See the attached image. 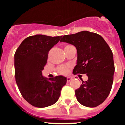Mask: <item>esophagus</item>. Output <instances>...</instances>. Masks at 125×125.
Listing matches in <instances>:
<instances>
[{
	"mask_svg": "<svg viewBox=\"0 0 125 125\" xmlns=\"http://www.w3.org/2000/svg\"><path fill=\"white\" fill-rule=\"evenodd\" d=\"M71 79H72V78H71V77H67V82L69 83V81L71 80Z\"/></svg>",
	"mask_w": 125,
	"mask_h": 125,
	"instance_id": "34e87169",
	"label": "esophagus"
}]
</instances>
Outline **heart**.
<instances>
[{
    "label": "heart",
    "instance_id": "obj_1",
    "mask_svg": "<svg viewBox=\"0 0 125 125\" xmlns=\"http://www.w3.org/2000/svg\"><path fill=\"white\" fill-rule=\"evenodd\" d=\"M66 46H65V47H66ZM68 69H69V66H66V65H61V66L57 67V73H59V74H66L68 73Z\"/></svg>",
    "mask_w": 125,
    "mask_h": 125
}]
</instances>
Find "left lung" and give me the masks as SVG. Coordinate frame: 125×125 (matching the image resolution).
Returning a JSON list of instances; mask_svg holds the SVG:
<instances>
[{
  "instance_id": "obj_1",
  "label": "left lung",
  "mask_w": 125,
  "mask_h": 125,
  "mask_svg": "<svg viewBox=\"0 0 125 125\" xmlns=\"http://www.w3.org/2000/svg\"><path fill=\"white\" fill-rule=\"evenodd\" d=\"M60 42L76 47L77 65L74 74H86L88 79L75 91L77 100L82 105L93 108L101 104L108 96L113 82L115 64L110 47L96 33L81 31L65 35Z\"/></svg>"
}]
</instances>
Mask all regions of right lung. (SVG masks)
I'll return each mask as SVG.
<instances>
[{"mask_svg":"<svg viewBox=\"0 0 125 125\" xmlns=\"http://www.w3.org/2000/svg\"><path fill=\"white\" fill-rule=\"evenodd\" d=\"M62 36L37 34L25 38L14 54L15 81L23 98L31 105L44 108L58 100L66 78H44L42 71L47 63L50 49Z\"/></svg>","mask_w":125,"mask_h":125,"instance_id":"obj_1","label":"right lung"}]
</instances>
